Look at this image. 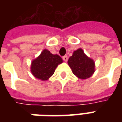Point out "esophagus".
Instances as JSON below:
<instances>
[{
	"label": "esophagus",
	"mask_w": 122,
	"mask_h": 122,
	"mask_svg": "<svg viewBox=\"0 0 122 122\" xmlns=\"http://www.w3.org/2000/svg\"><path fill=\"white\" fill-rule=\"evenodd\" d=\"M63 59L64 61H65V62H66L67 61V60H68V57L66 56H65L63 57Z\"/></svg>",
	"instance_id": "obj_1"
}]
</instances>
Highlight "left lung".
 Here are the masks:
<instances>
[{"label": "left lung", "instance_id": "8db88e82", "mask_svg": "<svg viewBox=\"0 0 122 122\" xmlns=\"http://www.w3.org/2000/svg\"><path fill=\"white\" fill-rule=\"evenodd\" d=\"M68 65L72 73L80 79L89 78L95 71V61L84 53L82 48L74 51L69 57Z\"/></svg>", "mask_w": 122, "mask_h": 122}]
</instances>
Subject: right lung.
<instances>
[{
    "instance_id": "add662e5",
    "label": "right lung",
    "mask_w": 122,
    "mask_h": 122,
    "mask_svg": "<svg viewBox=\"0 0 122 122\" xmlns=\"http://www.w3.org/2000/svg\"><path fill=\"white\" fill-rule=\"evenodd\" d=\"M63 62L60 56L57 54L53 55L49 50L44 49L32 61L30 72L36 78L46 81L53 75L56 68Z\"/></svg>"
}]
</instances>
